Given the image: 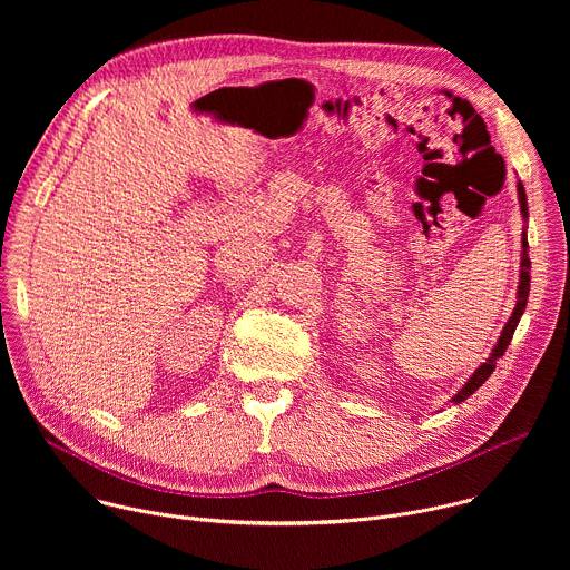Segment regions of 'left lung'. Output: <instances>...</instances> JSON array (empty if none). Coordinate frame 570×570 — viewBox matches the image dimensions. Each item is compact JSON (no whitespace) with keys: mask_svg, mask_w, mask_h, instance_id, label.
<instances>
[{"mask_svg":"<svg viewBox=\"0 0 570 570\" xmlns=\"http://www.w3.org/2000/svg\"><path fill=\"white\" fill-rule=\"evenodd\" d=\"M517 189H519V203H521V214H523V218H528V198H525V189H523V185L519 183L517 185ZM521 243H523V257H521V282H519V299H517V306H514V311H512V317L508 320V324L503 327V334H501V338H499V343H497V347H494V352H492V356L487 358L475 372H473V376L466 381V385L453 396V403H460V401H464L466 396H471L487 379H490V374L497 370V361L505 354V350H508V345H510V341H512V336H514V330H517V324H519V320H521V315H523V311H525V304H528V295H530V257H528V236H525V232H523V238H521Z\"/></svg>","mask_w":570,"mask_h":570,"instance_id":"8db88e82","label":"left lung"}]
</instances>
